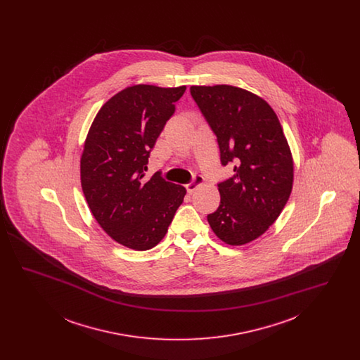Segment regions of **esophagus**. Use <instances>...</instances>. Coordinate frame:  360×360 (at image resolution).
Segmentation results:
<instances>
[{"mask_svg": "<svg viewBox=\"0 0 360 360\" xmlns=\"http://www.w3.org/2000/svg\"><path fill=\"white\" fill-rule=\"evenodd\" d=\"M204 184V176L202 175H194V178H193V181L186 185V190H188V193H193L195 188H198L200 185H202Z\"/></svg>", "mask_w": 360, "mask_h": 360, "instance_id": "1", "label": "esophagus"}]
</instances>
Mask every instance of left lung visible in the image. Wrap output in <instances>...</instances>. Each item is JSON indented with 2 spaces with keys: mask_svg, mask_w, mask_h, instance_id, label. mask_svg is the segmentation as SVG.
Here are the masks:
<instances>
[{
  "mask_svg": "<svg viewBox=\"0 0 360 360\" xmlns=\"http://www.w3.org/2000/svg\"><path fill=\"white\" fill-rule=\"evenodd\" d=\"M190 94L217 137L221 165L235 175L220 182V206L207 214L219 239L241 245L263 235L290 197L292 158L273 108L244 89L191 86Z\"/></svg>",
  "mask_w": 360,
  "mask_h": 360,
  "instance_id": "left-lung-1",
  "label": "left lung"
}]
</instances>
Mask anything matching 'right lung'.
Returning a JSON list of instances; mask_svg holds the SVG:
<instances>
[{
	"label": "right lung",
	"instance_id": "right-lung-1",
	"mask_svg": "<svg viewBox=\"0 0 360 360\" xmlns=\"http://www.w3.org/2000/svg\"><path fill=\"white\" fill-rule=\"evenodd\" d=\"M186 86L135 85L97 113L81 158L87 205L103 231L122 245L146 251L165 238L186 188L158 172L144 181L156 139Z\"/></svg>",
	"mask_w": 360,
	"mask_h": 360
}]
</instances>
